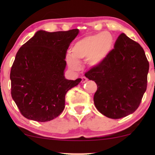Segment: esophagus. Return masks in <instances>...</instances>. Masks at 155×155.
<instances>
[{"label":"esophagus","instance_id":"esophagus-1","mask_svg":"<svg viewBox=\"0 0 155 155\" xmlns=\"http://www.w3.org/2000/svg\"><path fill=\"white\" fill-rule=\"evenodd\" d=\"M87 81V78H86L85 77H82L81 78V82L82 83H84V82H86Z\"/></svg>","mask_w":155,"mask_h":155}]
</instances>
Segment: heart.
<instances>
[{"label": "heart", "mask_w": 155, "mask_h": 155, "mask_svg": "<svg viewBox=\"0 0 155 155\" xmlns=\"http://www.w3.org/2000/svg\"><path fill=\"white\" fill-rule=\"evenodd\" d=\"M113 45V36L107 31L87 36L73 44L71 54L66 55L67 64L75 71L80 68V61L87 59L90 66H97L107 58Z\"/></svg>", "instance_id": "obj_1"}]
</instances>
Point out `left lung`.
<instances>
[{"instance_id":"obj_1","label":"left lung","mask_w":155,"mask_h":155,"mask_svg":"<svg viewBox=\"0 0 155 155\" xmlns=\"http://www.w3.org/2000/svg\"><path fill=\"white\" fill-rule=\"evenodd\" d=\"M149 66L142 46L120 34L107 58L84 74L97 85L94 96L97 110L113 119L136 111L147 90Z\"/></svg>"}]
</instances>
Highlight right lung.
I'll list each match as a JSON object with an SVG mask.
<instances>
[{
    "instance_id": "add662e5",
    "label": "right lung",
    "mask_w": 155,
    "mask_h": 155,
    "mask_svg": "<svg viewBox=\"0 0 155 155\" xmlns=\"http://www.w3.org/2000/svg\"><path fill=\"white\" fill-rule=\"evenodd\" d=\"M79 29L39 30L21 46L10 71L11 96L27 119L46 122L54 119L65 108L68 91L81 78H65L67 50Z\"/></svg>"
}]
</instances>
